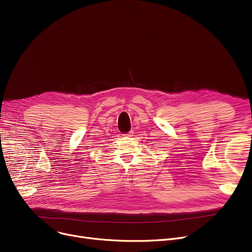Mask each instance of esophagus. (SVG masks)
Masks as SVG:
<instances>
[{"label": "esophagus", "instance_id": "esophagus-1", "mask_svg": "<svg viewBox=\"0 0 252 252\" xmlns=\"http://www.w3.org/2000/svg\"><path fill=\"white\" fill-rule=\"evenodd\" d=\"M134 133H133V130H130V131H128V133L127 134H126L127 137H133L134 135H133Z\"/></svg>", "mask_w": 252, "mask_h": 252}]
</instances>
